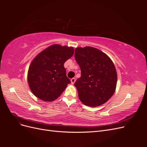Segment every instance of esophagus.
I'll list each match as a JSON object with an SVG mask.
<instances>
[{
  "label": "esophagus",
  "mask_w": 147,
  "mask_h": 147,
  "mask_svg": "<svg viewBox=\"0 0 147 147\" xmlns=\"http://www.w3.org/2000/svg\"><path fill=\"white\" fill-rule=\"evenodd\" d=\"M70 81H71V83L73 84H74L75 81H76V79H75V78H72V79L70 80Z\"/></svg>",
  "instance_id": "34e87169"
}]
</instances>
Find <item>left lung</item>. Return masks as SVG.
Segmentation results:
<instances>
[{"mask_svg": "<svg viewBox=\"0 0 147 147\" xmlns=\"http://www.w3.org/2000/svg\"><path fill=\"white\" fill-rule=\"evenodd\" d=\"M81 77L74 85L82 103L90 107L104 104L116 90L117 70L110 57L98 49L86 47L75 50Z\"/></svg>", "mask_w": 147, "mask_h": 147, "instance_id": "obj_1", "label": "left lung"}]
</instances>
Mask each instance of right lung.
<instances>
[{"label":"right lung","mask_w":147,"mask_h":147,"mask_svg":"<svg viewBox=\"0 0 147 147\" xmlns=\"http://www.w3.org/2000/svg\"><path fill=\"white\" fill-rule=\"evenodd\" d=\"M74 52L73 47L55 44L35 57L28 73V84L34 95L46 102L55 100L61 96L70 83L64 64Z\"/></svg>","instance_id":"obj_1"}]
</instances>
